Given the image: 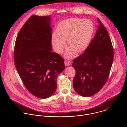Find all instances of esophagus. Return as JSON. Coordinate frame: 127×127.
<instances>
[{
	"label": "esophagus",
	"instance_id": "esophagus-1",
	"mask_svg": "<svg viewBox=\"0 0 127 127\" xmlns=\"http://www.w3.org/2000/svg\"><path fill=\"white\" fill-rule=\"evenodd\" d=\"M64 63H65V65L66 66H70V65L71 64V62H70L68 60H65Z\"/></svg>",
	"mask_w": 127,
	"mask_h": 127
}]
</instances>
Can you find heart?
<instances>
[{
  "instance_id": "heart-1",
  "label": "heart",
  "mask_w": 127,
  "mask_h": 127,
  "mask_svg": "<svg viewBox=\"0 0 127 127\" xmlns=\"http://www.w3.org/2000/svg\"><path fill=\"white\" fill-rule=\"evenodd\" d=\"M95 26L92 21L89 19H69L59 24L56 34L52 37V42L55 51L61 53L67 41L70 47L65 52L66 57H75L76 52L81 53L86 50L92 41Z\"/></svg>"
}]
</instances>
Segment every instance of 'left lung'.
Returning <instances> with one entry per match:
<instances>
[{
  "label": "left lung",
  "instance_id": "obj_1",
  "mask_svg": "<svg viewBox=\"0 0 127 127\" xmlns=\"http://www.w3.org/2000/svg\"><path fill=\"white\" fill-rule=\"evenodd\" d=\"M95 37L82 55L73 60L76 71L73 80L75 91L83 97L95 95L106 82L114 60L110 37L101 22Z\"/></svg>",
  "mask_w": 127,
  "mask_h": 127
}]
</instances>
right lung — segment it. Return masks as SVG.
I'll list each match as a JSON object with an SVG mask.
<instances>
[{
    "label": "right lung",
    "instance_id": "right-lung-1",
    "mask_svg": "<svg viewBox=\"0 0 127 127\" xmlns=\"http://www.w3.org/2000/svg\"><path fill=\"white\" fill-rule=\"evenodd\" d=\"M51 16L32 15L16 39L14 61L28 91L40 98L52 96L58 76L65 69L64 59L52 52Z\"/></svg>",
    "mask_w": 127,
    "mask_h": 127
}]
</instances>
